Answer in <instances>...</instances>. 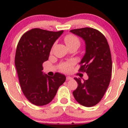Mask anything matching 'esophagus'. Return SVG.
Returning <instances> with one entry per match:
<instances>
[{
	"mask_svg": "<svg viewBox=\"0 0 128 128\" xmlns=\"http://www.w3.org/2000/svg\"><path fill=\"white\" fill-rule=\"evenodd\" d=\"M72 79V78L71 77V76H66V80H70Z\"/></svg>",
	"mask_w": 128,
	"mask_h": 128,
	"instance_id": "1",
	"label": "esophagus"
}]
</instances>
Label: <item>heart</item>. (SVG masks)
I'll return each mask as SVG.
<instances>
[{"label":"heart","mask_w":128,"mask_h":128,"mask_svg":"<svg viewBox=\"0 0 128 128\" xmlns=\"http://www.w3.org/2000/svg\"><path fill=\"white\" fill-rule=\"evenodd\" d=\"M64 41H65V42L67 45L68 47L72 46L73 45L75 44L79 46L80 43L79 39L75 35L72 34L65 36V38H64ZM74 62H72V61H69V62H66L62 63L60 66V70L63 72H68L71 69L72 66L74 65Z\"/></svg>","instance_id":"heart-1"}]
</instances>
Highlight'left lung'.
Masks as SVG:
<instances>
[{
  "label": "left lung",
  "mask_w": 128,
  "mask_h": 128,
  "mask_svg": "<svg viewBox=\"0 0 128 128\" xmlns=\"http://www.w3.org/2000/svg\"><path fill=\"white\" fill-rule=\"evenodd\" d=\"M70 32L83 39L86 54L80 62L78 71L86 73L87 80L81 82L74 78L78 87L73 92L76 101L86 107L98 104L105 94L112 75V59L109 44L105 36L91 28L75 29Z\"/></svg>",
  "instance_id": "1"
}]
</instances>
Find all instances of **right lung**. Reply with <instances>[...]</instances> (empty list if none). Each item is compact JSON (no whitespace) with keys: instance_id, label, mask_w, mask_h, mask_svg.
Masks as SVG:
<instances>
[{"instance_id":"right-lung-1","label":"right lung","mask_w":128,"mask_h":128,"mask_svg":"<svg viewBox=\"0 0 128 128\" xmlns=\"http://www.w3.org/2000/svg\"><path fill=\"white\" fill-rule=\"evenodd\" d=\"M63 32L32 29L22 36L17 46L15 65L22 91L38 106L50 102L66 80L60 73L50 76L42 72V63L48 60L53 44Z\"/></svg>"}]
</instances>
